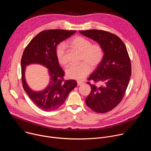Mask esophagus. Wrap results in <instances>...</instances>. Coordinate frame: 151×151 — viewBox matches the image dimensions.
<instances>
[{
	"mask_svg": "<svg viewBox=\"0 0 151 151\" xmlns=\"http://www.w3.org/2000/svg\"><path fill=\"white\" fill-rule=\"evenodd\" d=\"M77 83H78V86H80V85H82L83 83V82L78 81H77Z\"/></svg>",
	"mask_w": 151,
	"mask_h": 151,
	"instance_id": "34e87169",
	"label": "esophagus"
}]
</instances>
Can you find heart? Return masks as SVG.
I'll use <instances>...</instances> for the list:
<instances>
[{"instance_id": "heart-1", "label": "heart", "mask_w": 151, "mask_h": 151, "mask_svg": "<svg viewBox=\"0 0 151 151\" xmlns=\"http://www.w3.org/2000/svg\"><path fill=\"white\" fill-rule=\"evenodd\" d=\"M69 44L72 48L81 53L80 64H70L66 69V76L70 79L82 80L90 72V67L96 68L101 62L104 57L102 47L99 44L92 45L91 42L82 36H75ZM55 55L59 63L63 66L68 64L66 46L64 43H60L55 48Z\"/></svg>"}]
</instances>
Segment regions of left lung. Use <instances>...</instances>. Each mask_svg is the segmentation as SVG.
Here are the masks:
<instances>
[{"label":"left lung","mask_w":151,"mask_h":151,"mask_svg":"<svg viewBox=\"0 0 151 151\" xmlns=\"http://www.w3.org/2000/svg\"><path fill=\"white\" fill-rule=\"evenodd\" d=\"M82 35L96 41L104 51V57L88 79L101 83L91 86L86 104L97 113L112 110L121 101L132 74L131 63L126 47L115 35L103 30L79 31Z\"/></svg>","instance_id":"1"}]
</instances>
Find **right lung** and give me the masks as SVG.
Here are the masks:
<instances>
[{"instance_id": "1", "label": "right lung", "mask_w": 151, "mask_h": 151, "mask_svg": "<svg viewBox=\"0 0 151 151\" xmlns=\"http://www.w3.org/2000/svg\"><path fill=\"white\" fill-rule=\"evenodd\" d=\"M76 32L60 29L42 31L30 42L24 51L21 61L23 87L33 102L43 111L58 109L76 87L77 82L75 80L63 81L64 72L55 55L57 46ZM30 64H40L48 69L49 82L44 90L35 91L27 84L25 72L26 67Z\"/></svg>"}]
</instances>
